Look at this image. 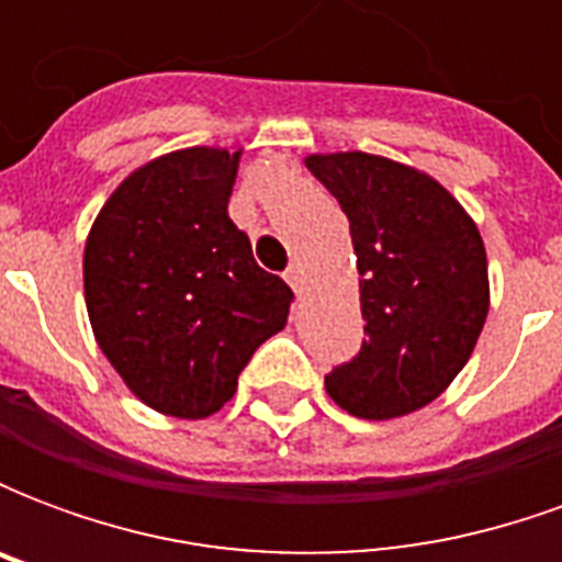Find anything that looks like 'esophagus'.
<instances>
[{
    "label": "esophagus",
    "instance_id": "1",
    "mask_svg": "<svg viewBox=\"0 0 562 562\" xmlns=\"http://www.w3.org/2000/svg\"><path fill=\"white\" fill-rule=\"evenodd\" d=\"M285 282L292 285L294 292L301 294V292H304V270L297 268V265H292V268L285 270Z\"/></svg>",
    "mask_w": 562,
    "mask_h": 562
}]
</instances>
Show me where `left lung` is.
Returning <instances> with one entry per match:
<instances>
[{
    "label": "left lung",
    "instance_id": "obj_1",
    "mask_svg": "<svg viewBox=\"0 0 562 562\" xmlns=\"http://www.w3.org/2000/svg\"><path fill=\"white\" fill-rule=\"evenodd\" d=\"M306 168L349 216L367 340L325 376L340 409L401 418L454 382L491 306L482 234L460 201L413 165L349 149Z\"/></svg>",
    "mask_w": 562,
    "mask_h": 562
}]
</instances>
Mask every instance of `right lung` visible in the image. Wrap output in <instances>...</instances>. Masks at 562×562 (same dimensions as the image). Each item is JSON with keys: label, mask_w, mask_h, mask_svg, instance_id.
<instances>
[{"label": "right lung", "mask_w": 562, "mask_h": 562, "mask_svg": "<svg viewBox=\"0 0 562 562\" xmlns=\"http://www.w3.org/2000/svg\"><path fill=\"white\" fill-rule=\"evenodd\" d=\"M240 153L186 147L149 159L104 201L83 249L99 349L140 403L186 422L232 401L294 297L258 268L228 216Z\"/></svg>", "instance_id": "add662e5"}]
</instances>
